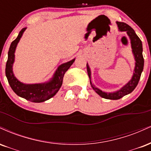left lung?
Segmentation results:
<instances>
[{"label":"left lung","mask_w":151,"mask_h":151,"mask_svg":"<svg viewBox=\"0 0 151 151\" xmlns=\"http://www.w3.org/2000/svg\"><path fill=\"white\" fill-rule=\"evenodd\" d=\"M119 30L121 32H127V35L131 40V44H132V52L134 55L135 58V68H134V73L133 74L132 78L131 79L129 83H127L124 86L118 91L114 92V93H105V92L102 91V90L98 89L91 83V71L89 65L87 63V70H88V74L89 76L90 85H91L93 89L95 90L96 93L100 95V97H103L104 99H108V100H119L122 98L125 95H128L136 88L137 86L138 83L141 78V73L143 71V65H144V59L143 57V47L142 42L139 37L137 36L135 31L131 27L129 24H126L125 22H116Z\"/></svg>","instance_id":"8db88e82"}]
</instances>
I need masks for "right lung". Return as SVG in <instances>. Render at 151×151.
<instances>
[{"instance_id": "right-lung-1", "label": "right lung", "mask_w": 151, "mask_h": 151, "mask_svg": "<svg viewBox=\"0 0 151 151\" xmlns=\"http://www.w3.org/2000/svg\"><path fill=\"white\" fill-rule=\"evenodd\" d=\"M26 27L22 29L17 38L10 44L8 51V61L5 65V75L12 90L18 96L30 102H42L49 100L57 93L63 83L65 73L75 61V58L58 66L53 78L49 82L38 84H24L21 83L14 76L12 72V65L15 61L16 47Z\"/></svg>"}]
</instances>
